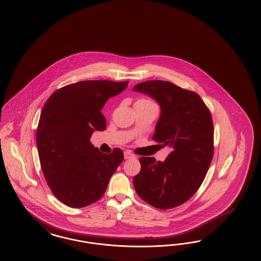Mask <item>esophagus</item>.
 Returning <instances> with one entry per match:
<instances>
[{
    "label": "esophagus",
    "mask_w": 261,
    "mask_h": 261,
    "mask_svg": "<svg viewBox=\"0 0 261 261\" xmlns=\"http://www.w3.org/2000/svg\"><path fill=\"white\" fill-rule=\"evenodd\" d=\"M132 158H135V155H133L131 152H129V151H125V152H124V159H125V160Z\"/></svg>",
    "instance_id": "34e87169"
}]
</instances>
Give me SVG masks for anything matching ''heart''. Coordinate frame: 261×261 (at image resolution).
Returning a JSON list of instances; mask_svg holds the SVG:
<instances>
[{"label": "heart", "instance_id": "obj_1", "mask_svg": "<svg viewBox=\"0 0 261 261\" xmlns=\"http://www.w3.org/2000/svg\"><path fill=\"white\" fill-rule=\"evenodd\" d=\"M136 103H142V104H155L154 102H152L149 99H146V98H141L139 99Z\"/></svg>", "mask_w": 261, "mask_h": 261}]
</instances>
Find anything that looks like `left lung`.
Returning <instances> with one entry per match:
<instances>
[{
  "mask_svg": "<svg viewBox=\"0 0 261 261\" xmlns=\"http://www.w3.org/2000/svg\"><path fill=\"white\" fill-rule=\"evenodd\" d=\"M133 91L158 102L161 116L152 139L170 149L164 162L140 158L142 168L133 179L135 190L157 208L182 205L200 188L213 160L211 113L196 93L168 81H145Z\"/></svg>",
  "mask_w": 261,
  "mask_h": 261,
  "instance_id": "left-lung-1",
  "label": "left lung"
}]
</instances>
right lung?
Returning <instances> with one entry per match:
<instances>
[{
  "label": "right lung",
  "instance_id": "obj_1",
  "mask_svg": "<svg viewBox=\"0 0 261 261\" xmlns=\"http://www.w3.org/2000/svg\"><path fill=\"white\" fill-rule=\"evenodd\" d=\"M127 85V81H81L57 90L45 103L36 131L40 164L47 186L65 205L83 207L96 202L123 161L120 149L104 154L90 138L105 130L100 111Z\"/></svg>",
  "mask_w": 261,
  "mask_h": 261
}]
</instances>
